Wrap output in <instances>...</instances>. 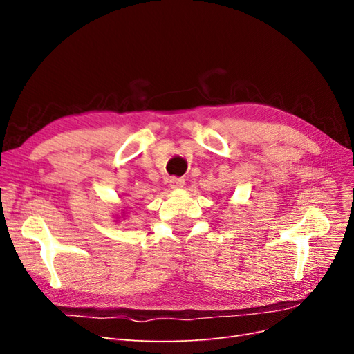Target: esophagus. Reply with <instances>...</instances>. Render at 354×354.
Returning <instances> with one entry per match:
<instances>
[{
    "instance_id": "esophagus-1",
    "label": "esophagus",
    "mask_w": 354,
    "mask_h": 354,
    "mask_svg": "<svg viewBox=\"0 0 354 354\" xmlns=\"http://www.w3.org/2000/svg\"><path fill=\"white\" fill-rule=\"evenodd\" d=\"M183 186H185V180L183 178H180V177H171L169 178V187L171 189L177 190V189H181Z\"/></svg>"
}]
</instances>
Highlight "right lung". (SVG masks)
Returning <instances> with one entry per match:
<instances>
[{
    "instance_id": "right-lung-1",
    "label": "right lung",
    "mask_w": 354,
    "mask_h": 354,
    "mask_svg": "<svg viewBox=\"0 0 354 354\" xmlns=\"http://www.w3.org/2000/svg\"><path fill=\"white\" fill-rule=\"evenodd\" d=\"M122 217H127V216H125V212L122 214ZM116 218H120V217H116ZM116 221H118V220H116Z\"/></svg>"
}]
</instances>
